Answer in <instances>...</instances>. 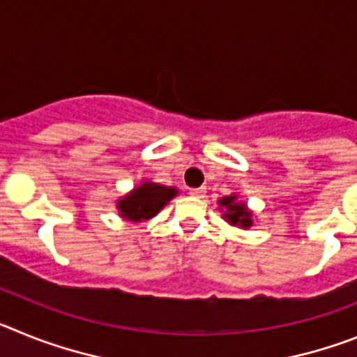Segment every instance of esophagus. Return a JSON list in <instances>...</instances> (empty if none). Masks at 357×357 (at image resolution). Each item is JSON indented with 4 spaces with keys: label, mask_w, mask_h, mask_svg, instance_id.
<instances>
[{
    "label": "esophagus",
    "mask_w": 357,
    "mask_h": 357,
    "mask_svg": "<svg viewBox=\"0 0 357 357\" xmlns=\"http://www.w3.org/2000/svg\"><path fill=\"white\" fill-rule=\"evenodd\" d=\"M189 195L195 198H204L206 197V188H193V189H189Z\"/></svg>",
    "instance_id": "1"
}]
</instances>
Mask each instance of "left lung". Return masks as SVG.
<instances>
[{"instance_id": "8db88e82", "label": "left lung", "mask_w": 357, "mask_h": 357, "mask_svg": "<svg viewBox=\"0 0 357 357\" xmlns=\"http://www.w3.org/2000/svg\"><path fill=\"white\" fill-rule=\"evenodd\" d=\"M218 207L222 213L223 220L229 225L238 227V229H250L254 225V213L248 209L245 202L238 200V195L232 193L229 197H222L218 200Z\"/></svg>"}]
</instances>
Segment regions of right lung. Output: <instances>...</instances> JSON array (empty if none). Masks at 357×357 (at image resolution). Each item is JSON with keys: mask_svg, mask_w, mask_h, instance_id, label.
<instances>
[{"mask_svg": "<svg viewBox=\"0 0 357 357\" xmlns=\"http://www.w3.org/2000/svg\"><path fill=\"white\" fill-rule=\"evenodd\" d=\"M178 195V189L173 185H162L151 181H143L135 185L125 197L118 198L116 209L123 220L132 223L148 222L160 213L168 202Z\"/></svg>", "mask_w": 357, "mask_h": 357, "instance_id": "add662e5", "label": "right lung"}]
</instances>
